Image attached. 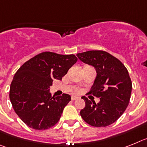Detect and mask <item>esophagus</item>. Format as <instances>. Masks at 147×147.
<instances>
[{"label":"esophagus","instance_id":"34e87169","mask_svg":"<svg viewBox=\"0 0 147 147\" xmlns=\"http://www.w3.org/2000/svg\"><path fill=\"white\" fill-rule=\"evenodd\" d=\"M78 98H79L78 97H77V96H72L71 99H72V100H78Z\"/></svg>","mask_w":147,"mask_h":147}]
</instances>
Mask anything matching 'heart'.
<instances>
[{
  "mask_svg": "<svg viewBox=\"0 0 147 147\" xmlns=\"http://www.w3.org/2000/svg\"><path fill=\"white\" fill-rule=\"evenodd\" d=\"M80 92H81L80 89H75V90H74V92H75V93H79Z\"/></svg>",
  "mask_w": 147,
  "mask_h": 147,
  "instance_id": "heart-1",
  "label": "heart"
}]
</instances>
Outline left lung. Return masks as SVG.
<instances>
[{
  "instance_id": "obj_1",
  "label": "left lung",
  "mask_w": 147,
  "mask_h": 147,
  "mask_svg": "<svg viewBox=\"0 0 147 147\" xmlns=\"http://www.w3.org/2000/svg\"><path fill=\"white\" fill-rule=\"evenodd\" d=\"M77 56L96 69L97 77L89 94L100 98L96 104L83 96L86 106L80 114L92 127H107L122 115L129 102L132 85L128 70L121 61L105 51H87Z\"/></svg>"
}]
</instances>
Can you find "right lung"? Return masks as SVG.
Returning a JSON list of instances; mask_svg holds the SVG:
<instances>
[{"label": "right lung", "instance_id": "obj_1", "mask_svg": "<svg viewBox=\"0 0 147 147\" xmlns=\"http://www.w3.org/2000/svg\"><path fill=\"white\" fill-rule=\"evenodd\" d=\"M77 61L75 55L43 52L18 69L10 85L9 99L15 113L28 127L45 130L58 123L71 97L65 93L52 97L49 86L54 79L61 80Z\"/></svg>", "mask_w": 147, "mask_h": 147}]
</instances>
